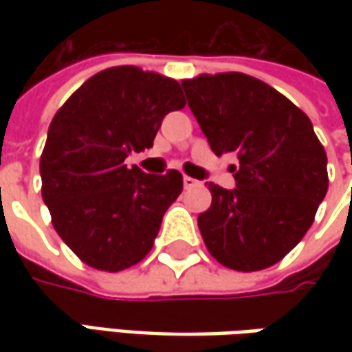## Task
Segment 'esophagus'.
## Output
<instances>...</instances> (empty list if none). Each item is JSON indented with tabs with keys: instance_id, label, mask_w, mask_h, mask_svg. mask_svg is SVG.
Instances as JSON below:
<instances>
[{
	"instance_id": "34e87169",
	"label": "esophagus",
	"mask_w": 352,
	"mask_h": 352,
	"mask_svg": "<svg viewBox=\"0 0 352 352\" xmlns=\"http://www.w3.org/2000/svg\"><path fill=\"white\" fill-rule=\"evenodd\" d=\"M197 180H194L192 176H184V188H192V186H197Z\"/></svg>"
}]
</instances>
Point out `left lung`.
Here are the masks:
<instances>
[{"instance_id": "obj_1", "label": "left lung", "mask_w": 352, "mask_h": 352, "mask_svg": "<svg viewBox=\"0 0 352 352\" xmlns=\"http://www.w3.org/2000/svg\"><path fill=\"white\" fill-rule=\"evenodd\" d=\"M211 151L239 160L235 190L210 182L197 227L210 254L239 272L280 263L307 233L327 194V155L300 107L241 72L182 80Z\"/></svg>"}]
</instances>
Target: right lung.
<instances>
[{
    "mask_svg": "<svg viewBox=\"0 0 352 352\" xmlns=\"http://www.w3.org/2000/svg\"><path fill=\"white\" fill-rule=\"evenodd\" d=\"M184 105L176 80L113 66L86 80L52 117L41 192L52 227L84 264L119 272L151 252L164 211L182 194V174H144L125 158L151 148L164 116Z\"/></svg>",
    "mask_w": 352,
    "mask_h": 352,
    "instance_id": "obj_1",
    "label": "right lung"
}]
</instances>
